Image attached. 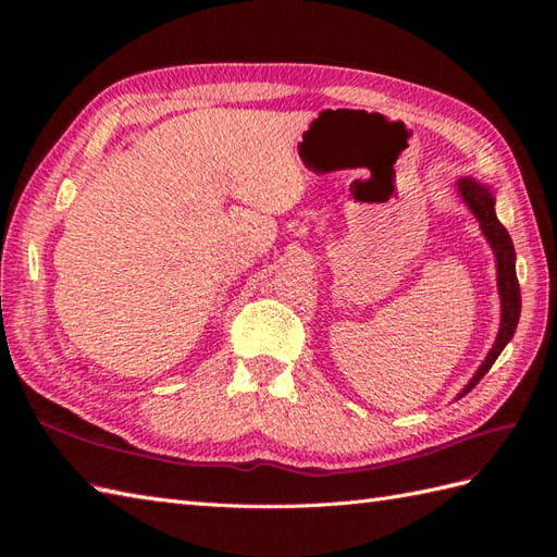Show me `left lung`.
Wrapping results in <instances>:
<instances>
[{
    "mask_svg": "<svg viewBox=\"0 0 557 557\" xmlns=\"http://www.w3.org/2000/svg\"><path fill=\"white\" fill-rule=\"evenodd\" d=\"M458 188H460L462 199L467 201V207L474 211V215L479 218L485 239L491 242V246L495 250L497 285H499V297H502V325H499L497 342H495L493 350L487 352V358L479 367V372L474 374V379H471L465 391L460 393V397H465L471 391V387H474L487 374V369L495 364V360L499 358V352L504 350V346L511 342V336H513L516 325H518V318H520V285H518V278H516V250H513L509 232L504 230V225L497 221L493 193L487 190L485 185L471 181V178H460Z\"/></svg>",
    "mask_w": 557,
    "mask_h": 557,
    "instance_id": "obj_1",
    "label": "left lung"
}]
</instances>
